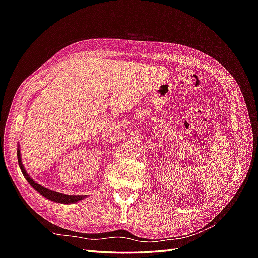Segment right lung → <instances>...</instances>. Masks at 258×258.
I'll return each mask as SVG.
<instances>
[{
    "label": "right lung",
    "instance_id": "right-lung-1",
    "mask_svg": "<svg viewBox=\"0 0 258 258\" xmlns=\"http://www.w3.org/2000/svg\"><path fill=\"white\" fill-rule=\"evenodd\" d=\"M18 161H19V165H20V168L22 171V174L24 175V177L26 178L27 182L30 183V185L32 186L33 188H34L36 191H38L41 195H43L44 197H46V199L51 200L53 202H57V203H63V204H70V203H75V202H79L80 200L83 199V195H67V194H61V193H57V191H53V190H50L47 189L45 187H43V186H41L40 184H37L36 182H34L30 176L29 174L26 173L25 168L23 167V164H22L21 162V153H20V150H18Z\"/></svg>",
    "mask_w": 258,
    "mask_h": 258
}]
</instances>
